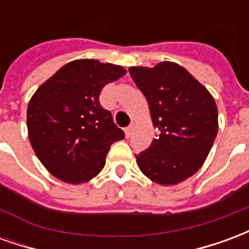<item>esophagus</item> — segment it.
Here are the masks:
<instances>
[{
  "instance_id": "34e87169",
  "label": "esophagus",
  "mask_w": 249,
  "mask_h": 249,
  "mask_svg": "<svg viewBox=\"0 0 249 249\" xmlns=\"http://www.w3.org/2000/svg\"><path fill=\"white\" fill-rule=\"evenodd\" d=\"M132 132H133L132 126H128V128H125V136H126V139H129L130 136H132Z\"/></svg>"
}]
</instances>
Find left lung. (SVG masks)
<instances>
[{"label":"left lung","instance_id":"left-lung-1","mask_svg":"<svg viewBox=\"0 0 249 249\" xmlns=\"http://www.w3.org/2000/svg\"><path fill=\"white\" fill-rule=\"evenodd\" d=\"M129 73L145 96L157 129L151 146L136 155L152 181L173 185L197 172L217 135V107L211 93L176 62L132 66Z\"/></svg>","mask_w":249,"mask_h":249}]
</instances>
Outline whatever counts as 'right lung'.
Instances as JSON below:
<instances>
[{
  "label": "right lung",
  "mask_w": 249,
  "mask_h": 249,
  "mask_svg": "<svg viewBox=\"0 0 249 249\" xmlns=\"http://www.w3.org/2000/svg\"><path fill=\"white\" fill-rule=\"evenodd\" d=\"M126 73L123 66L74 60L41 85L28 107L30 144L42 165L65 183L89 181L101 172L105 157L124 132L100 104L109 82Z\"/></svg>",
  "instance_id": "add662e5"
}]
</instances>
